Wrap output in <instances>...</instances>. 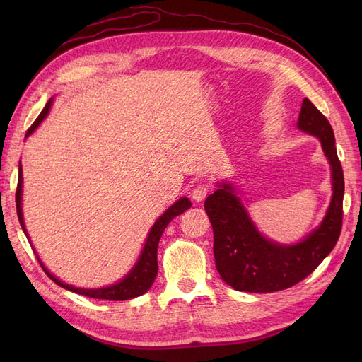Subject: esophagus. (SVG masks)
I'll use <instances>...</instances> for the list:
<instances>
[{
	"label": "esophagus",
	"mask_w": 362,
	"mask_h": 362,
	"mask_svg": "<svg viewBox=\"0 0 362 362\" xmlns=\"http://www.w3.org/2000/svg\"><path fill=\"white\" fill-rule=\"evenodd\" d=\"M206 193H208V190H206V187H205L204 184L196 185V187L192 192V199L194 202H202L206 198Z\"/></svg>",
	"instance_id": "esophagus-1"
}]
</instances>
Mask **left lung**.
Listing matches in <instances>:
<instances>
[{"label":"left lung","mask_w":362,"mask_h":362,"mask_svg":"<svg viewBox=\"0 0 362 362\" xmlns=\"http://www.w3.org/2000/svg\"><path fill=\"white\" fill-rule=\"evenodd\" d=\"M298 128L320 140L331 164L332 184V198L322 223L300 242L284 245L262 235L231 181L217 182V190L205 199L204 206L214 233L216 269L237 291L272 293L293 287L331 254L341 233L344 177L332 127L305 98Z\"/></svg>","instance_id":"8db88e82"}]
</instances>
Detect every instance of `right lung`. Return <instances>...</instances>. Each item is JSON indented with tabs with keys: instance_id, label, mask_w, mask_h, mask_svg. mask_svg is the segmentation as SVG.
<instances>
[{
	"instance_id": "obj_1",
	"label": "right lung",
	"mask_w": 362,
	"mask_h": 362,
	"mask_svg": "<svg viewBox=\"0 0 362 362\" xmlns=\"http://www.w3.org/2000/svg\"><path fill=\"white\" fill-rule=\"evenodd\" d=\"M54 103V98L47 103L45 108H43L42 113L39 115V117L35 120V124L30 127V129L27 131L25 137H28L30 134H33L36 131V128L45 120V117L48 116L51 107ZM23 166H21L19 163V175H18V189H16V211H18V218H19V223L23 226V231L25 233L27 238L28 233L25 229V223H24V214H23ZM192 206V202L189 201V198H181L178 199L175 204H172L166 211H164L157 221L156 223L152 225L151 231L146 237V242L144 245V249H141L140 255L136 261V264L133 266L127 275L119 279L117 282L112 284V286H107V287H101V288H78L75 286H69V284L60 281L59 278H56L52 275V273L45 267V264L40 261V258L37 257L35 247V254L40 262V266L43 269V272L47 273V275L60 286L64 290H69L72 293L76 294H83L87 296V298H93V299H104V300H128V299H133L137 298V296L145 294L151 287L152 284L156 281L157 276V272H158V262H157V247H158V242L161 238V234L166 226L169 225V222L172 218H175L177 216H180L181 213H184L185 210H189Z\"/></svg>"
}]
</instances>
